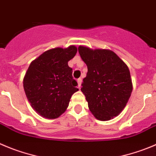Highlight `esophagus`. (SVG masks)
I'll list each match as a JSON object with an SVG mask.
<instances>
[{
  "label": "esophagus",
  "mask_w": 156,
  "mask_h": 156,
  "mask_svg": "<svg viewBox=\"0 0 156 156\" xmlns=\"http://www.w3.org/2000/svg\"><path fill=\"white\" fill-rule=\"evenodd\" d=\"M77 83H78V87H79V89H80L81 83H82V79H81V78H79V79L77 80Z\"/></svg>",
  "instance_id": "34e87169"
}]
</instances>
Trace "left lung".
<instances>
[{
  "label": "left lung",
  "mask_w": 156,
  "mask_h": 156,
  "mask_svg": "<svg viewBox=\"0 0 156 156\" xmlns=\"http://www.w3.org/2000/svg\"><path fill=\"white\" fill-rule=\"evenodd\" d=\"M78 51L88 69L81 91L89 109L97 119L109 120L121 112L131 96L129 69L111 50L80 46Z\"/></svg>",
  "instance_id": "left-lung-1"
}]
</instances>
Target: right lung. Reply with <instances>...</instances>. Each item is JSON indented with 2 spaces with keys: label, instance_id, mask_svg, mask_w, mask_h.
Listing matches in <instances>:
<instances>
[{
  "label": "right lung",
  "instance_id": "1",
  "mask_svg": "<svg viewBox=\"0 0 156 156\" xmlns=\"http://www.w3.org/2000/svg\"><path fill=\"white\" fill-rule=\"evenodd\" d=\"M77 48L47 50L30 64L23 78V89L28 101L37 113L47 119H56L65 112L69 100L78 91L68 61Z\"/></svg>",
  "mask_w": 156,
  "mask_h": 156
}]
</instances>
